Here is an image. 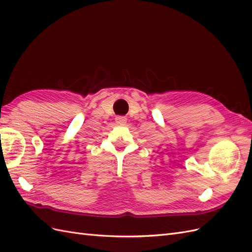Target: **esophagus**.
<instances>
[{
	"mask_svg": "<svg viewBox=\"0 0 252 252\" xmlns=\"http://www.w3.org/2000/svg\"><path fill=\"white\" fill-rule=\"evenodd\" d=\"M116 122L119 125H125L126 122H127V119L125 117H117Z\"/></svg>",
	"mask_w": 252,
	"mask_h": 252,
	"instance_id": "obj_1",
	"label": "esophagus"
}]
</instances>
